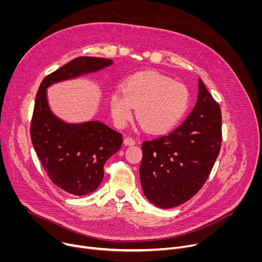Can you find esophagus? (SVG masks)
<instances>
[{
	"label": "esophagus",
	"instance_id": "esophagus-1",
	"mask_svg": "<svg viewBox=\"0 0 262 262\" xmlns=\"http://www.w3.org/2000/svg\"><path fill=\"white\" fill-rule=\"evenodd\" d=\"M124 144L125 145H135L136 144V141H135V139L134 138H132V137H126L125 139H124Z\"/></svg>",
	"mask_w": 262,
	"mask_h": 262
}]
</instances>
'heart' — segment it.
Returning <instances> with one entry per match:
<instances>
[{
	"instance_id": "b5f03b06",
	"label": "heart",
	"mask_w": 262,
	"mask_h": 262,
	"mask_svg": "<svg viewBox=\"0 0 262 262\" xmlns=\"http://www.w3.org/2000/svg\"><path fill=\"white\" fill-rule=\"evenodd\" d=\"M190 104L188 89L161 73L145 71L127 77L121 92L109 96L110 113L118 127L130 120L133 108L140 125L149 133H162L174 127L187 113Z\"/></svg>"
}]
</instances>
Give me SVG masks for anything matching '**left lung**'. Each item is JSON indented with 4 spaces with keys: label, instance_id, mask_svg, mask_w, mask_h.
Returning a JSON list of instances; mask_svg holds the SVG:
<instances>
[{
    "label": "left lung",
    "instance_id": "left-lung-1",
    "mask_svg": "<svg viewBox=\"0 0 262 262\" xmlns=\"http://www.w3.org/2000/svg\"><path fill=\"white\" fill-rule=\"evenodd\" d=\"M221 142V108L200 78L198 102L182 125L142 143L139 173L146 199L168 209L193 198L207 181Z\"/></svg>",
    "mask_w": 262,
    "mask_h": 262
}]
</instances>
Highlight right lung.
<instances>
[{"instance_id":"add662e5","label":"right lung","mask_w":262,"mask_h":262,"mask_svg":"<svg viewBox=\"0 0 262 262\" xmlns=\"http://www.w3.org/2000/svg\"><path fill=\"white\" fill-rule=\"evenodd\" d=\"M112 59L82 56L49 74L39 86L31 123L33 146L50 180L74 195L95 191L104 177V164L120 149L122 135L99 121L67 123L50 109L47 89L67 79L100 71Z\"/></svg>"}]
</instances>
